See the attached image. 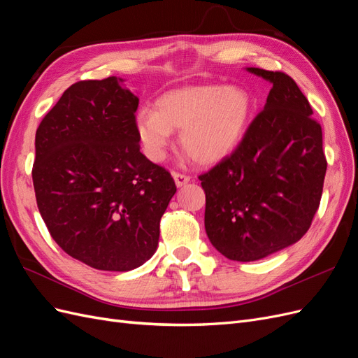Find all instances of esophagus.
<instances>
[{
  "mask_svg": "<svg viewBox=\"0 0 358 358\" xmlns=\"http://www.w3.org/2000/svg\"><path fill=\"white\" fill-rule=\"evenodd\" d=\"M171 175H173V179H175L176 187H183L191 179L188 175H183V173H179V171H173Z\"/></svg>",
  "mask_w": 358,
  "mask_h": 358,
  "instance_id": "esophagus-1",
  "label": "esophagus"
}]
</instances>
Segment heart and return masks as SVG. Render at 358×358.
Returning a JSON list of instances; mask_svg holds the SVG:
<instances>
[{"instance_id": "heart-1", "label": "heart", "mask_w": 358, "mask_h": 358, "mask_svg": "<svg viewBox=\"0 0 358 358\" xmlns=\"http://www.w3.org/2000/svg\"><path fill=\"white\" fill-rule=\"evenodd\" d=\"M251 110V95L237 86H187L162 94L155 110H140L136 129L152 161L164 159L171 129H182L183 150L197 162L210 164L230 154L239 143Z\"/></svg>"}]
</instances>
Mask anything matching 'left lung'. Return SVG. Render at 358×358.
<instances>
[{"label":"left lung","mask_w":358,"mask_h":358,"mask_svg":"<svg viewBox=\"0 0 358 358\" xmlns=\"http://www.w3.org/2000/svg\"><path fill=\"white\" fill-rule=\"evenodd\" d=\"M272 83L264 109L230 155L199 176L209 241L234 262H255L300 241L322 196V131L297 83L249 67Z\"/></svg>","instance_id":"8db88e82"}]
</instances>
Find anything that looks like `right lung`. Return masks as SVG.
<instances>
[{
    "mask_svg": "<svg viewBox=\"0 0 358 358\" xmlns=\"http://www.w3.org/2000/svg\"><path fill=\"white\" fill-rule=\"evenodd\" d=\"M115 76L64 91L36 133L32 182L52 239L99 270L128 272L152 257L175 196L169 170L140 152L138 99Z\"/></svg>",
    "mask_w": 358,
    "mask_h": 358,
    "instance_id": "1",
    "label": "right lung"
}]
</instances>
